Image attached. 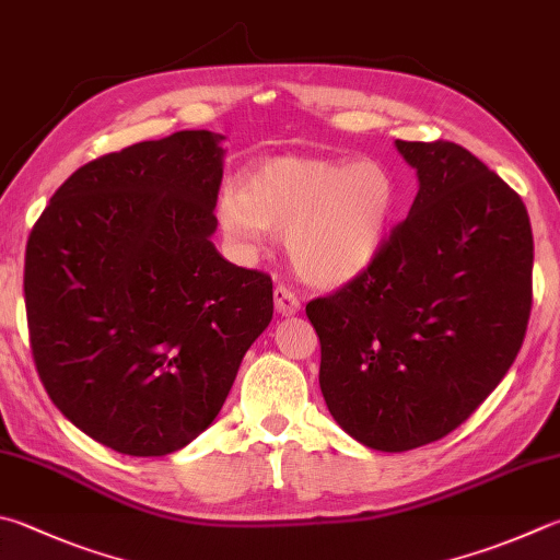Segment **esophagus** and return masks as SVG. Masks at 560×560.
I'll return each instance as SVG.
<instances>
[{
    "instance_id": "34e87169",
    "label": "esophagus",
    "mask_w": 560,
    "mask_h": 560,
    "mask_svg": "<svg viewBox=\"0 0 560 560\" xmlns=\"http://www.w3.org/2000/svg\"><path fill=\"white\" fill-rule=\"evenodd\" d=\"M273 306L281 315H293L301 308V301L296 293H293L289 287H283V283H277L273 287Z\"/></svg>"
}]
</instances>
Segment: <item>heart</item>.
<instances>
[{
    "instance_id": "b5f03b06",
    "label": "heart",
    "mask_w": 560,
    "mask_h": 560,
    "mask_svg": "<svg viewBox=\"0 0 560 560\" xmlns=\"http://www.w3.org/2000/svg\"><path fill=\"white\" fill-rule=\"evenodd\" d=\"M218 222L240 252L254 254L271 232L303 277L338 287L368 271L399 212V186L380 161L281 156L261 161L242 186L218 196Z\"/></svg>"
}]
</instances>
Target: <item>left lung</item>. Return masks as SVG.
I'll list each match as a JSON object with an SVG mask.
<instances>
[{"label": "left lung", "instance_id": "obj_1", "mask_svg": "<svg viewBox=\"0 0 560 560\" xmlns=\"http://www.w3.org/2000/svg\"><path fill=\"white\" fill-rule=\"evenodd\" d=\"M419 192L368 271L306 306L320 392L354 441L401 453L441 441L492 394L532 313L526 206L453 141H401Z\"/></svg>", "mask_w": 560, "mask_h": 560}]
</instances>
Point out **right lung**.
<instances>
[{"instance_id":"1","label":"right lung","mask_w":560,"mask_h":560,"mask_svg":"<svg viewBox=\"0 0 560 560\" xmlns=\"http://www.w3.org/2000/svg\"><path fill=\"white\" fill-rule=\"evenodd\" d=\"M220 139L176 131L90 161L26 242L38 377L70 423L117 453L166 455L206 431L271 320L269 273L210 242Z\"/></svg>"}]
</instances>
